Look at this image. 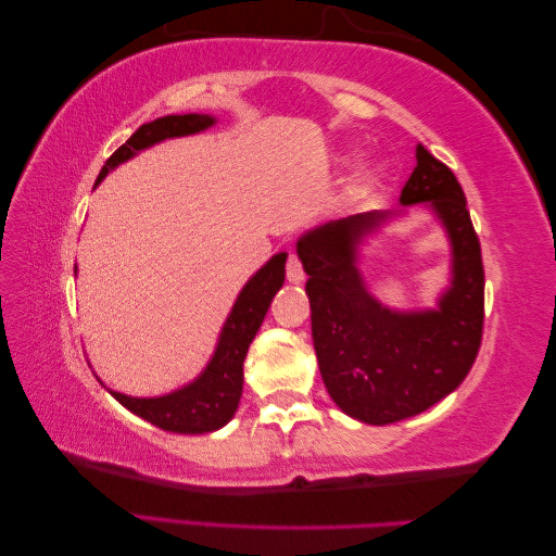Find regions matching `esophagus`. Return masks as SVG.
<instances>
[{"instance_id": "esophagus-1", "label": "esophagus", "mask_w": 556, "mask_h": 556, "mask_svg": "<svg viewBox=\"0 0 556 556\" xmlns=\"http://www.w3.org/2000/svg\"><path fill=\"white\" fill-rule=\"evenodd\" d=\"M286 276H288V280H290V282H302V280H304V268H302V262H300V256L294 254V252H290V256H288Z\"/></svg>"}]
</instances>
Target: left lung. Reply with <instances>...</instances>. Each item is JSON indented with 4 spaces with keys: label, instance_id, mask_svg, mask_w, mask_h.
I'll return each mask as SVG.
<instances>
[{
    "label": "left lung",
    "instance_id": "left-lung-1",
    "mask_svg": "<svg viewBox=\"0 0 556 556\" xmlns=\"http://www.w3.org/2000/svg\"><path fill=\"white\" fill-rule=\"evenodd\" d=\"M403 206L429 203L451 240V288L439 309L393 312L371 298L357 244L393 213H357L309 230L298 242L312 307L321 379L336 405L367 425L427 410L468 377L482 343L484 268L478 232L456 175L417 143Z\"/></svg>",
    "mask_w": 556,
    "mask_h": 556
}]
</instances>
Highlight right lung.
Masks as SVG:
<instances>
[{"instance_id":"add662e5","label":"right lung","mask_w":556,"mask_h":556,"mask_svg":"<svg viewBox=\"0 0 556 556\" xmlns=\"http://www.w3.org/2000/svg\"><path fill=\"white\" fill-rule=\"evenodd\" d=\"M215 119L211 115H167L161 119H153L149 124H141L127 143L108 157V163L100 169L96 185H100L112 167L129 161L149 146L175 139V136H189L208 129ZM286 258L288 254H276L270 262L256 270V276L242 288L240 298H237L235 307L223 326L218 348L203 369L197 381L189 387L173 391L161 399H131L117 391H110L115 399L131 410L134 415L143 417L146 422L165 429V432L177 434H206L215 432L223 425L232 420L237 410V403L242 399V365L247 357V350L252 345L254 336L262 326L264 316L270 307L274 294L282 288L286 280Z\"/></svg>"}]
</instances>
